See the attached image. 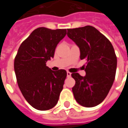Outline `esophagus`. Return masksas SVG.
Wrapping results in <instances>:
<instances>
[{
	"label": "esophagus",
	"instance_id": "1",
	"mask_svg": "<svg viewBox=\"0 0 128 128\" xmlns=\"http://www.w3.org/2000/svg\"><path fill=\"white\" fill-rule=\"evenodd\" d=\"M70 75H71V73L70 72H68V71H67V77L69 78V77H70Z\"/></svg>",
	"mask_w": 128,
	"mask_h": 128
}]
</instances>
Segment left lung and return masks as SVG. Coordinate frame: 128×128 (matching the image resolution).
I'll return each instance as SVG.
<instances>
[{
  "label": "left lung",
  "mask_w": 128,
  "mask_h": 128,
  "mask_svg": "<svg viewBox=\"0 0 128 128\" xmlns=\"http://www.w3.org/2000/svg\"><path fill=\"white\" fill-rule=\"evenodd\" d=\"M67 30L68 37L80 48V59L87 61L86 76L71 75L75 80L72 93L81 106L94 107L104 100L112 86L117 64L115 52L110 40L94 26Z\"/></svg>",
  "instance_id": "left-lung-1"
}]
</instances>
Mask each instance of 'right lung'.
<instances>
[{
    "instance_id": "right-lung-1",
    "label": "right lung",
    "mask_w": 128,
    "mask_h": 128,
    "mask_svg": "<svg viewBox=\"0 0 128 128\" xmlns=\"http://www.w3.org/2000/svg\"><path fill=\"white\" fill-rule=\"evenodd\" d=\"M66 29L39 27L33 31L18 48L14 60V70L19 88L26 102L39 110H47L58 102L66 71H53L46 66L53 58Z\"/></svg>"
}]
</instances>
